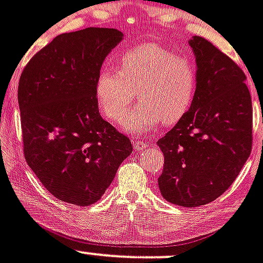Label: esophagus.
I'll use <instances>...</instances> for the list:
<instances>
[{
    "mask_svg": "<svg viewBox=\"0 0 263 263\" xmlns=\"http://www.w3.org/2000/svg\"><path fill=\"white\" fill-rule=\"evenodd\" d=\"M133 144H134V148H136L137 151H141V149H144L146 147H148L151 143H149V142H144V141H136Z\"/></svg>",
    "mask_w": 263,
    "mask_h": 263,
    "instance_id": "esophagus-1",
    "label": "esophagus"
}]
</instances>
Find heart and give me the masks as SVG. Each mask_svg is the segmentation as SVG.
I'll use <instances>...</instances> for the list:
<instances>
[{"instance_id":"1","label":"heart","mask_w":263,"mask_h":263,"mask_svg":"<svg viewBox=\"0 0 263 263\" xmlns=\"http://www.w3.org/2000/svg\"><path fill=\"white\" fill-rule=\"evenodd\" d=\"M117 71L102 68L96 80V99L101 111L119 121L136 97L139 103L126 112L122 127L142 133L159 122H178L194 99L196 77L192 64L166 47L143 42L122 52Z\"/></svg>"}]
</instances>
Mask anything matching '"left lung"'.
Returning <instances> with one entry per match:
<instances>
[{"instance_id": "1", "label": "left lung", "mask_w": 263, "mask_h": 263, "mask_svg": "<svg viewBox=\"0 0 263 263\" xmlns=\"http://www.w3.org/2000/svg\"><path fill=\"white\" fill-rule=\"evenodd\" d=\"M196 89L187 114L157 141L165 162L159 189L172 204L205 205L232 184L252 149V99L246 74L202 37L189 40Z\"/></svg>"}]
</instances>
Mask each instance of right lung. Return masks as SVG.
I'll use <instances>...</instances> for the list:
<instances>
[{"label": "right lung", "mask_w": 263, "mask_h": 263, "mask_svg": "<svg viewBox=\"0 0 263 263\" xmlns=\"http://www.w3.org/2000/svg\"><path fill=\"white\" fill-rule=\"evenodd\" d=\"M124 39L115 28L55 37L29 61L17 87L24 156L57 199L87 206L98 201L133 146L102 119L96 80Z\"/></svg>", "instance_id": "add662e5"}]
</instances>
